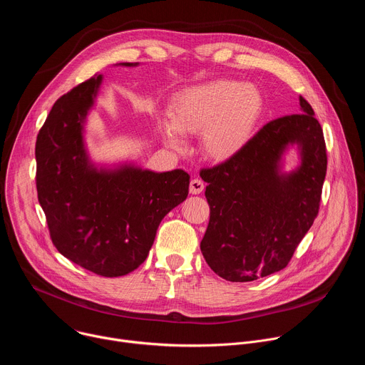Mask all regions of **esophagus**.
<instances>
[{"label":"esophagus","instance_id":"34e87169","mask_svg":"<svg viewBox=\"0 0 365 365\" xmlns=\"http://www.w3.org/2000/svg\"><path fill=\"white\" fill-rule=\"evenodd\" d=\"M203 182L202 180H199V179H192L190 180V185H189V192L192 193V195H199V193H202V190H203Z\"/></svg>","mask_w":365,"mask_h":365}]
</instances>
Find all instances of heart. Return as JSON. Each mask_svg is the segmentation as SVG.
Wrapping results in <instances>:
<instances>
[{"mask_svg":"<svg viewBox=\"0 0 365 365\" xmlns=\"http://www.w3.org/2000/svg\"><path fill=\"white\" fill-rule=\"evenodd\" d=\"M264 113V95L255 85L217 79L176 93L169 107L170 124H162V134L173 148H183L180 134H200L206 158L227 162L251 143Z\"/></svg>","mask_w":365,"mask_h":365,"instance_id":"obj_1","label":"heart"}]
</instances>
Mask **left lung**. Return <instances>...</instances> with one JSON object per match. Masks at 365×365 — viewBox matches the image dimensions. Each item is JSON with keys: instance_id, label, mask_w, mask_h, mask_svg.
I'll use <instances>...</instances> for the list:
<instances>
[{"instance_id": "left-lung-1", "label": "left lung", "mask_w": 365, "mask_h": 365, "mask_svg": "<svg viewBox=\"0 0 365 365\" xmlns=\"http://www.w3.org/2000/svg\"><path fill=\"white\" fill-rule=\"evenodd\" d=\"M299 101L302 114L267 123L235 158L200 169L211 210L200 251L228 282H252L284 269L318 217L327 145L310 103ZM289 143L299 145L302 163L284 175L278 165Z\"/></svg>"}]
</instances>
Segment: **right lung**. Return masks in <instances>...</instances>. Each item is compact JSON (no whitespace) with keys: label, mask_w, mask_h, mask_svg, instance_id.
Returning a JSON list of instances; mask_svg holds the SVG:
<instances>
[{"label":"right lung","mask_w":365,"mask_h":365,"mask_svg":"<svg viewBox=\"0 0 365 365\" xmlns=\"http://www.w3.org/2000/svg\"><path fill=\"white\" fill-rule=\"evenodd\" d=\"M101 81L79 83L51 107L36 141V187L58 251L98 276L118 277L147 258L162 220L186 199L189 175L91 165L82 124Z\"/></svg>","instance_id":"1"}]
</instances>
